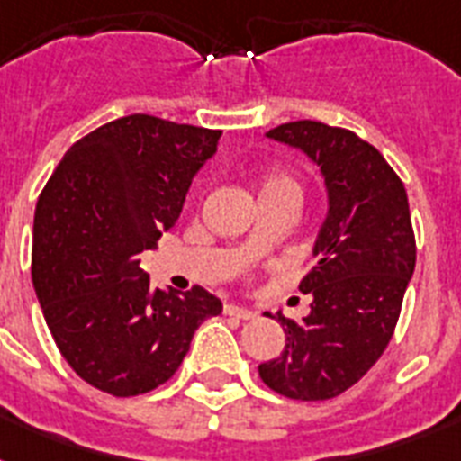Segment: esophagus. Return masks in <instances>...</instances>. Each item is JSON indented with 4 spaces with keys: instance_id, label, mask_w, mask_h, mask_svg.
Masks as SVG:
<instances>
[{
    "instance_id": "obj_1",
    "label": "esophagus",
    "mask_w": 461,
    "mask_h": 461,
    "mask_svg": "<svg viewBox=\"0 0 461 461\" xmlns=\"http://www.w3.org/2000/svg\"><path fill=\"white\" fill-rule=\"evenodd\" d=\"M224 313L234 315V318H241V321H251V318H256V313H253L251 308L237 306V303H224Z\"/></svg>"
}]
</instances>
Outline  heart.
Here are the masks:
<instances>
[{
  "label": "heart",
  "instance_id": "obj_1",
  "mask_svg": "<svg viewBox=\"0 0 461 461\" xmlns=\"http://www.w3.org/2000/svg\"><path fill=\"white\" fill-rule=\"evenodd\" d=\"M258 191L260 195H270V194L299 195V181H296L289 172H270L263 176Z\"/></svg>",
  "mask_w": 461,
  "mask_h": 461
}]
</instances>
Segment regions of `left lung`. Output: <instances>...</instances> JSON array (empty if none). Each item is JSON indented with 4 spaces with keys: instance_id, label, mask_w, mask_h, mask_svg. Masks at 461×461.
I'll use <instances>...</instances> for the list:
<instances>
[{
    "instance_id": "1",
    "label": "left lung",
    "mask_w": 461,
    "mask_h": 461,
    "mask_svg": "<svg viewBox=\"0 0 461 461\" xmlns=\"http://www.w3.org/2000/svg\"><path fill=\"white\" fill-rule=\"evenodd\" d=\"M267 136L321 165L330 210L315 263L299 285L311 313L285 328V351L258 366L263 383L289 400H332L383 357L414 275L416 239L404 184L368 140L322 122H289Z\"/></svg>"
}]
</instances>
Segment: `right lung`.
I'll list each match as a JSON object with an SVG mask.
<instances>
[{"instance_id":"add662e5","label":"right lung","mask_w":461,"mask_h":461,"mask_svg":"<svg viewBox=\"0 0 461 461\" xmlns=\"http://www.w3.org/2000/svg\"><path fill=\"white\" fill-rule=\"evenodd\" d=\"M222 131L129 114L76 140L35 205L32 287L67 364L114 397L172 378L195 328L222 311L203 287L150 289L158 249Z\"/></svg>"}]
</instances>
